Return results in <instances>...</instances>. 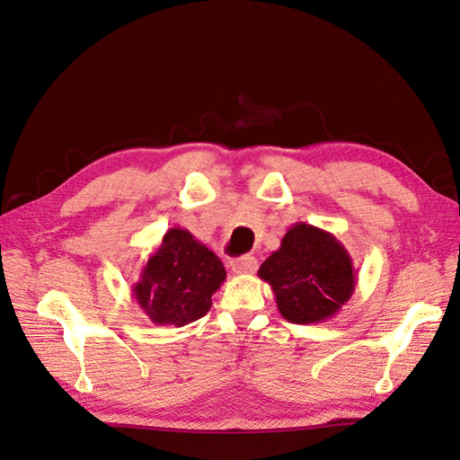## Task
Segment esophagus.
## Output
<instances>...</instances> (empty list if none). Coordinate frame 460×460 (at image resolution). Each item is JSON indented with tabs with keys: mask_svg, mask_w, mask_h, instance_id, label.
<instances>
[{
	"mask_svg": "<svg viewBox=\"0 0 460 460\" xmlns=\"http://www.w3.org/2000/svg\"><path fill=\"white\" fill-rule=\"evenodd\" d=\"M232 271L238 273V275H248V273H253L257 269V260L253 255H243V257H238V260H234L230 263Z\"/></svg>",
	"mask_w": 460,
	"mask_h": 460,
	"instance_id": "esophagus-1",
	"label": "esophagus"
}]
</instances>
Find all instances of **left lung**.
I'll return each instance as SVG.
<instances>
[{"mask_svg": "<svg viewBox=\"0 0 460 460\" xmlns=\"http://www.w3.org/2000/svg\"><path fill=\"white\" fill-rule=\"evenodd\" d=\"M271 285L281 316L295 323L323 322L351 298L357 271L345 245L333 234L296 222L279 250L257 271Z\"/></svg>", "mask_w": 460, "mask_h": 460, "instance_id": "1", "label": "left lung"}]
</instances>
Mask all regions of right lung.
<instances>
[{
	"label": "right lung",
	"instance_id": "1",
	"mask_svg": "<svg viewBox=\"0 0 460 460\" xmlns=\"http://www.w3.org/2000/svg\"><path fill=\"white\" fill-rule=\"evenodd\" d=\"M226 269L185 228H170L140 271L132 298L155 326H187L203 318Z\"/></svg>",
	"mask_w": 460,
	"mask_h": 460
}]
</instances>
